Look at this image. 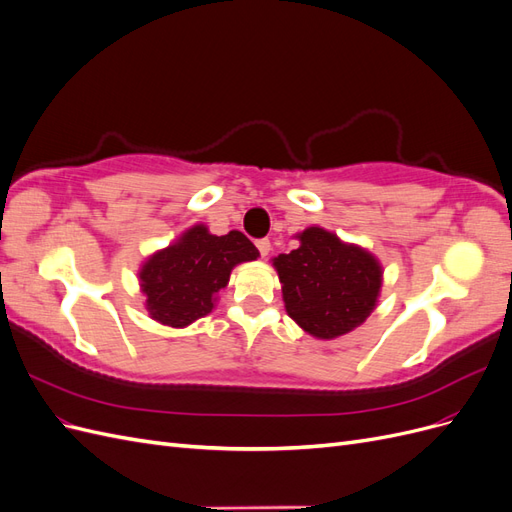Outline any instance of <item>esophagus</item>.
Returning a JSON list of instances; mask_svg holds the SVG:
<instances>
[{
	"label": "esophagus",
	"instance_id": "obj_1",
	"mask_svg": "<svg viewBox=\"0 0 512 512\" xmlns=\"http://www.w3.org/2000/svg\"><path fill=\"white\" fill-rule=\"evenodd\" d=\"M256 247H258L260 256L265 258V256H269V252H271V241H269V239H258V241H256Z\"/></svg>",
	"mask_w": 512,
	"mask_h": 512
}]
</instances>
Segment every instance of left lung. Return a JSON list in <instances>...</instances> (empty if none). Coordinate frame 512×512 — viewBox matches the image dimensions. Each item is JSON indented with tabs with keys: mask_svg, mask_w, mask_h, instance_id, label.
<instances>
[{
	"mask_svg": "<svg viewBox=\"0 0 512 512\" xmlns=\"http://www.w3.org/2000/svg\"><path fill=\"white\" fill-rule=\"evenodd\" d=\"M297 239V250L273 258L288 316L318 339L359 327L380 294L378 258L320 226L305 228Z\"/></svg>",
	"mask_w": 512,
	"mask_h": 512,
	"instance_id": "1",
	"label": "left lung"
}]
</instances>
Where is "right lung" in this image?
Here are the masks:
<instances>
[{
	"instance_id": "obj_1",
	"label": "right lung",
	"mask_w": 512,
	"mask_h": 512,
	"mask_svg": "<svg viewBox=\"0 0 512 512\" xmlns=\"http://www.w3.org/2000/svg\"><path fill=\"white\" fill-rule=\"evenodd\" d=\"M258 256L256 245L239 230L218 237L205 224L188 228L138 271L149 316L173 329L188 327L211 312L230 271Z\"/></svg>"
}]
</instances>
